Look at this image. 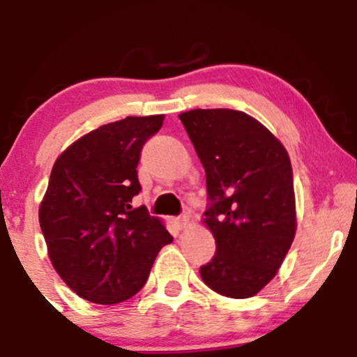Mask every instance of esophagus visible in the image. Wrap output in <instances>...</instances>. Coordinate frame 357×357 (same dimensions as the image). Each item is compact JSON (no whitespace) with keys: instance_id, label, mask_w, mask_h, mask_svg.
Segmentation results:
<instances>
[{"instance_id":"34e87169","label":"esophagus","mask_w":357,"mask_h":357,"mask_svg":"<svg viewBox=\"0 0 357 357\" xmlns=\"http://www.w3.org/2000/svg\"><path fill=\"white\" fill-rule=\"evenodd\" d=\"M186 223H188V216L186 215L178 216V218H176V225H178V227H184Z\"/></svg>"}]
</instances>
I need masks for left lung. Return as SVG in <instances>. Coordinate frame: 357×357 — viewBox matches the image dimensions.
<instances>
[{
	"label": "left lung",
	"mask_w": 357,
	"mask_h": 357,
	"mask_svg": "<svg viewBox=\"0 0 357 357\" xmlns=\"http://www.w3.org/2000/svg\"><path fill=\"white\" fill-rule=\"evenodd\" d=\"M179 119L206 173L204 225L216 241L199 273L221 296L253 297L275 277L296 236L289 154L240 110L195 109Z\"/></svg>",
	"instance_id": "8db88e82"
}]
</instances>
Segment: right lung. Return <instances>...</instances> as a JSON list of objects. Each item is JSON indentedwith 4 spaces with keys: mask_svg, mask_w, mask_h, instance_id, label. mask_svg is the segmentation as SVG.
Wrapping results in <instances>:
<instances>
[{
    "mask_svg": "<svg viewBox=\"0 0 357 357\" xmlns=\"http://www.w3.org/2000/svg\"><path fill=\"white\" fill-rule=\"evenodd\" d=\"M165 116L126 117L85 134L59 155L42 204L40 227L56 273L77 296L110 305L136 296L159 250L173 241L146 206L141 191L142 146Z\"/></svg>",
    "mask_w": 357,
    "mask_h": 357,
    "instance_id": "add662e5",
    "label": "right lung"
}]
</instances>
